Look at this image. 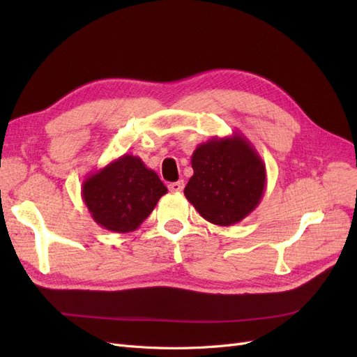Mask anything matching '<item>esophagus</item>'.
Wrapping results in <instances>:
<instances>
[{
    "instance_id": "esophagus-1",
    "label": "esophagus",
    "mask_w": 357,
    "mask_h": 357,
    "mask_svg": "<svg viewBox=\"0 0 357 357\" xmlns=\"http://www.w3.org/2000/svg\"><path fill=\"white\" fill-rule=\"evenodd\" d=\"M183 188H185V181L180 180V181H174V183H169L168 185V189L171 192H181Z\"/></svg>"
}]
</instances>
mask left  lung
Segmentation results:
<instances>
[{
  "label": "left lung",
  "mask_w": 357,
  "mask_h": 357,
  "mask_svg": "<svg viewBox=\"0 0 357 357\" xmlns=\"http://www.w3.org/2000/svg\"><path fill=\"white\" fill-rule=\"evenodd\" d=\"M190 162L193 176L185 188V197L210 223H238L264 198L265 164L240 132L199 144Z\"/></svg>",
  "instance_id": "left-lung-1"
}]
</instances>
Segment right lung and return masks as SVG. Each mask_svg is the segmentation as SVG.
Instances as JSON below:
<instances>
[{
  "label": "right lung",
  "mask_w": 357,
  "mask_h": 357,
  "mask_svg": "<svg viewBox=\"0 0 357 357\" xmlns=\"http://www.w3.org/2000/svg\"><path fill=\"white\" fill-rule=\"evenodd\" d=\"M168 189L138 156L125 153L86 177L82 198L101 228L128 234L138 229Z\"/></svg>",
  "instance_id": "obj_1"
}]
</instances>
